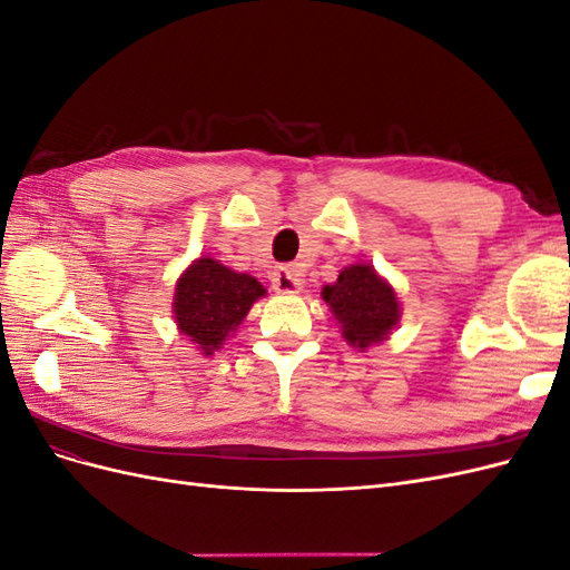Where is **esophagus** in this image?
<instances>
[{"label":"esophagus","instance_id":"esophagus-1","mask_svg":"<svg viewBox=\"0 0 570 570\" xmlns=\"http://www.w3.org/2000/svg\"><path fill=\"white\" fill-rule=\"evenodd\" d=\"M273 289L281 292V295H295L302 289V278L295 266H278L271 275Z\"/></svg>","mask_w":570,"mask_h":570}]
</instances>
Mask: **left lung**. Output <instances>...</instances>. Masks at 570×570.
<instances>
[{
    "label": "left lung",
    "instance_id": "left-lung-1",
    "mask_svg": "<svg viewBox=\"0 0 570 570\" xmlns=\"http://www.w3.org/2000/svg\"><path fill=\"white\" fill-rule=\"evenodd\" d=\"M321 295L340 323L342 337L361 352L387 340L400 323L402 306L396 292L368 264H352L340 271L337 281L325 285Z\"/></svg>",
    "mask_w": 570,
    "mask_h": 570
}]
</instances>
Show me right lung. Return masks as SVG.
<instances>
[{
    "instance_id": "obj_1",
    "label": "right lung",
    "mask_w": 570,
    "mask_h": 570,
    "mask_svg": "<svg viewBox=\"0 0 570 570\" xmlns=\"http://www.w3.org/2000/svg\"><path fill=\"white\" fill-rule=\"evenodd\" d=\"M264 295V285L252 275L235 273L216 258L204 256L178 278L174 318L178 331L209 356L235 333L252 304Z\"/></svg>"
}]
</instances>
